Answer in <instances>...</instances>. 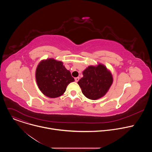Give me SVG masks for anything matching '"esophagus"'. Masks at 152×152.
<instances>
[{
  "label": "esophagus",
  "mask_w": 152,
  "mask_h": 152,
  "mask_svg": "<svg viewBox=\"0 0 152 152\" xmlns=\"http://www.w3.org/2000/svg\"><path fill=\"white\" fill-rule=\"evenodd\" d=\"M75 82H77L79 81V77H75Z\"/></svg>",
  "instance_id": "obj_1"
}]
</instances>
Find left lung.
<instances>
[{
    "label": "left lung",
    "instance_id": "obj_1",
    "mask_svg": "<svg viewBox=\"0 0 152 152\" xmlns=\"http://www.w3.org/2000/svg\"><path fill=\"white\" fill-rule=\"evenodd\" d=\"M82 74L83 76L77 83L83 94L91 100H97L104 96L113 82L111 72L102 64L97 66H88Z\"/></svg>",
    "mask_w": 152,
    "mask_h": 152
}]
</instances>
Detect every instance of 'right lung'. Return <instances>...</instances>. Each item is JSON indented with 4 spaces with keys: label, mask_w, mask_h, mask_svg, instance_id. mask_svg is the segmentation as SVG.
<instances>
[{
    "label": "right lung",
    "mask_w": 152,
    "mask_h": 152,
    "mask_svg": "<svg viewBox=\"0 0 152 152\" xmlns=\"http://www.w3.org/2000/svg\"><path fill=\"white\" fill-rule=\"evenodd\" d=\"M35 78L39 90L50 98L62 96L67 85L75 81L70 72L63 66V62L53 58L42 60L38 64Z\"/></svg>",
    "instance_id": "add662e5"
}]
</instances>
